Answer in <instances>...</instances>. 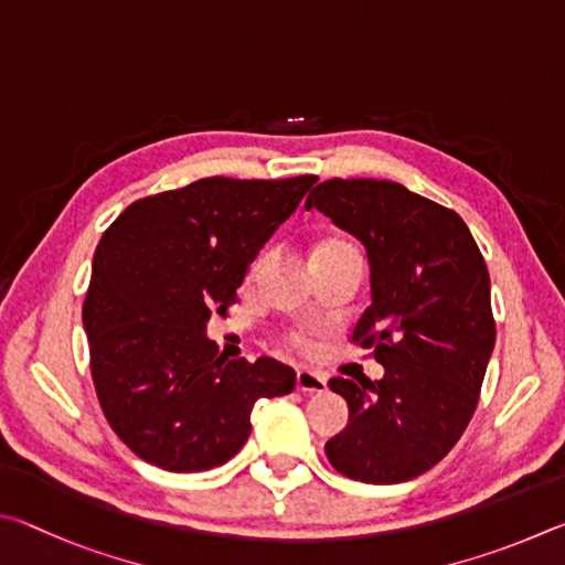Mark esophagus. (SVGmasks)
I'll return each mask as SVG.
<instances>
[{"label": "esophagus", "mask_w": 565, "mask_h": 565, "mask_svg": "<svg viewBox=\"0 0 565 565\" xmlns=\"http://www.w3.org/2000/svg\"><path fill=\"white\" fill-rule=\"evenodd\" d=\"M298 390L300 392H324L328 390V377L320 372H312V370H300L298 372Z\"/></svg>", "instance_id": "esophagus-1"}]
</instances>
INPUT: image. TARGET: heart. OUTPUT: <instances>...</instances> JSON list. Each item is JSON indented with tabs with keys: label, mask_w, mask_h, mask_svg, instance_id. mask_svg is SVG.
Here are the masks:
<instances>
[{
	"label": "heart",
	"mask_w": 565,
	"mask_h": 565,
	"mask_svg": "<svg viewBox=\"0 0 565 565\" xmlns=\"http://www.w3.org/2000/svg\"><path fill=\"white\" fill-rule=\"evenodd\" d=\"M330 250H354V247L350 243H344V241H324V243H320L318 253H330ZM267 260H270V253H267V250L257 255L255 260H253V265H250V273H247V277H250V280H255V277L265 270ZM290 344H295V348H308L310 342H308V338H305L302 332H292L290 334Z\"/></svg>",
	"instance_id": "heart-1"
}]
</instances>
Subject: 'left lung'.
<instances>
[{"instance_id": "8db88e82", "label": "left lung", "mask_w": 565, "mask_h": 565, "mask_svg": "<svg viewBox=\"0 0 565 565\" xmlns=\"http://www.w3.org/2000/svg\"><path fill=\"white\" fill-rule=\"evenodd\" d=\"M370 257L372 305L352 332L382 380L334 377L350 422L324 444L342 477L399 483L429 471L477 412L497 342L487 263L451 207L392 181L332 178L308 195Z\"/></svg>"}]
</instances>
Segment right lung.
I'll use <instances>...</instances> for the list:
<instances>
[{
  "label": "right lung",
  "instance_id": "right-lung-1",
  "mask_svg": "<svg viewBox=\"0 0 565 565\" xmlns=\"http://www.w3.org/2000/svg\"><path fill=\"white\" fill-rule=\"evenodd\" d=\"M318 175L201 178L141 198L98 241L84 300L92 380L106 422L143 461L175 473L233 459L257 399L295 390V370L225 360L205 338L247 267Z\"/></svg>",
  "mask_w": 565,
  "mask_h": 565
}]
</instances>
